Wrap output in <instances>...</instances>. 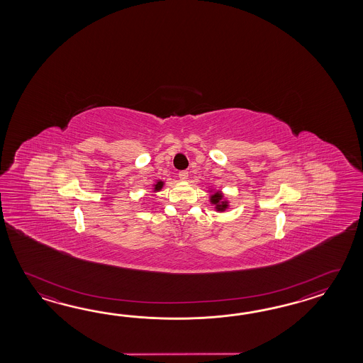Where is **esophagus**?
<instances>
[{
	"label": "esophagus",
	"mask_w": 363,
	"mask_h": 363,
	"mask_svg": "<svg viewBox=\"0 0 363 363\" xmlns=\"http://www.w3.org/2000/svg\"><path fill=\"white\" fill-rule=\"evenodd\" d=\"M179 179L185 182V180L188 179V171H180V172H179Z\"/></svg>",
	"instance_id": "34e87169"
}]
</instances>
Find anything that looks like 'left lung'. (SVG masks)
Listing matches in <instances>:
<instances>
[{"label":"left lung","mask_w":363,"mask_h":363,"mask_svg":"<svg viewBox=\"0 0 363 363\" xmlns=\"http://www.w3.org/2000/svg\"><path fill=\"white\" fill-rule=\"evenodd\" d=\"M210 203L216 206V210L218 213H224L227 208H230V201L224 197L222 191H216L210 188Z\"/></svg>","instance_id":"obj_1"}]
</instances>
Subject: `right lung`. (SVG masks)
<instances>
[{
    "label": "right lung",
    "instance_id": "right-lung-1",
    "mask_svg": "<svg viewBox=\"0 0 363 363\" xmlns=\"http://www.w3.org/2000/svg\"><path fill=\"white\" fill-rule=\"evenodd\" d=\"M163 185H164V182H162V180H157L155 184H153V191H152V193L155 194V193L160 192V191L162 189Z\"/></svg>",
    "mask_w": 363,
    "mask_h": 363
}]
</instances>
